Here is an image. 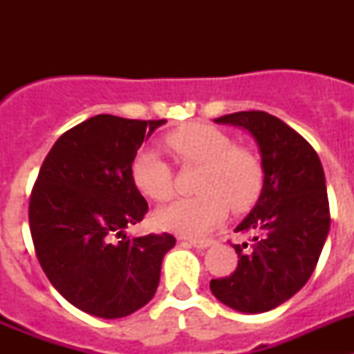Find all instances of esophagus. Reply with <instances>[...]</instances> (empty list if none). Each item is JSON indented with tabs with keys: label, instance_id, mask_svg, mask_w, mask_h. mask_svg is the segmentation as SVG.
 <instances>
[{
	"label": "esophagus",
	"instance_id": "esophagus-1",
	"mask_svg": "<svg viewBox=\"0 0 354 354\" xmlns=\"http://www.w3.org/2000/svg\"><path fill=\"white\" fill-rule=\"evenodd\" d=\"M212 243H214V241H212V239H189V245L195 246V248H200V250L209 248V246H211Z\"/></svg>",
	"mask_w": 354,
	"mask_h": 354
}]
</instances>
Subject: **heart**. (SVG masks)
I'll return each mask as SVG.
<instances>
[{
	"label": "heart",
	"mask_w": 354,
	"mask_h": 354,
	"mask_svg": "<svg viewBox=\"0 0 354 354\" xmlns=\"http://www.w3.org/2000/svg\"><path fill=\"white\" fill-rule=\"evenodd\" d=\"M165 145L184 167H200L196 196L180 198L156 212V223L186 237L204 236L220 225L228 207L236 214L257 204L264 187L259 156L239 147L221 129L207 124H186L165 136ZM131 179L138 192L154 202L174 196V170L152 149L140 150L131 165Z\"/></svg>",
	"instance_id": "b5f03b06"
}]
</instances>
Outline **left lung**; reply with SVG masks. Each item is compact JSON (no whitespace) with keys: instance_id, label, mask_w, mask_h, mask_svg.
<instances>
[{"instance_id":"1","label":"left lung","mask_w":354,"mask_h":354,"mask_svg":"<svg viewBox=\"0 0 354 354\" xmlns=\"http://www.w3.org/2000/svg\"><path fill=\"white\" fill-rule=\"evenodd\" d=\"M214 122L252 134L261 150L264 187L236 227L252 234V245H234L236 271L211 280V292L234 310L261 314L292 298L314 273L330 232L324 170L310 143L266 111H237Z\"/></svg>"}]
</instances>
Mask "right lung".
I'll return each mask as SVG.
<instances>
[{
    "label": "right lung",
    "mask_w": 354,
    "mask_h": 354,
    "mask_svg": "<svg viewBox=\"0 0 354 354\" xmlns=\"http://www.w3.org/2000/svg\"><path fill=\"white\" fill-rule=\"evenodd\" d=\"M167 120L97 115L56 140L30 198V230L44 273L68 303L118 319L154 298L170 234L127 237L147 200L131 179L136 152Z\"/></svg>",
    "instance_id": "add662e5"
}]
</instances>
